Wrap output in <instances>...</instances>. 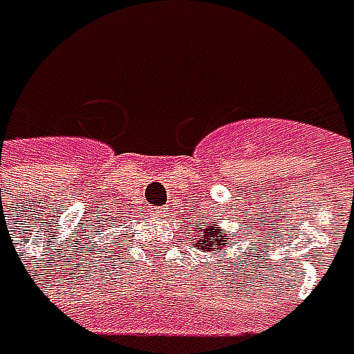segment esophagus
Listing matches in <instances>:
<instances>
[{
    "label": "esophagus",
    "instance_id": "34e87169",
    "mask_svg": "<svg viewBox=\"0 0 354 354\" xmlns=\"http://www.w3.org/2000/svg\"><path fill=\"white\" fill-rule=\"evenodd\" d=\"M156 214L157 216H165V214H167V211H165V209H157Z\"/></svg>",
    "mask_w": 354,
    "mask_h": 354
}]
</instances>
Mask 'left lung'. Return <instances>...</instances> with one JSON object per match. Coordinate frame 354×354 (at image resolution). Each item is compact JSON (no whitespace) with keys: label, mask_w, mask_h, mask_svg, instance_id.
Here are the masks:
<instances>
[{"label":"left lung","mask_w":354,"mask_h":354,"mask_svg":"<svg viewBox=\"0 0 354 354\" xmlns=\"http://www.w3.org/2000/svg\"><path fill=\"white\" fill-rule=\"evenodd\" d=\"M197 240L193 242V246L198 248V250H216L221 252V248H226L228 246V238H226L225 232H221L218 226H211L207 228V225H201V230L197 232Z\"/></svg>","instance_id":"left-lung-1"}]
</instances>
